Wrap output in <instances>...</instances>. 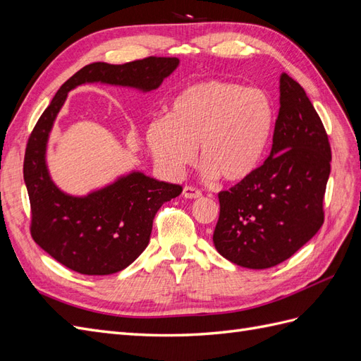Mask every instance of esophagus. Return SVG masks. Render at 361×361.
<instances>
[{
  "instance_id": "obj_1",
  "label": "esophagus",
  "mask_w": 361,
  "mask_h": 361,
  "mask_svg": "<svg viewBox=\"0 0 361 361\" xmlns=\"http://www.w3.org/2000/svg\"><path fill=\"white\" fill-rule=\"evenodd\" d=\"M183 197L185 199H190V200H195V199H200L202 197V192L194 188V187H185L183 188Z\"/></svg>"
}]
</instances>
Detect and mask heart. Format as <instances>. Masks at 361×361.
I'll return each instance as SVG.
<instances>
[{
    "label": "heart",
    "instance_id": "1",
    "mask_svg": "<svg viewBox=\"0 0 361 361\" xmlns=\"http://www.w3.org/2000/svg\"><path fill=\"white\" fill-rule=\"evenodd\" d=\"M274 129V110L259 89L209 80L185 87L167 117L152 120L147 146L169 176H180L194 162L195 149L206 178L239 183L264 162Z\"/></svg>",
    "mask_w": 361,
    "mask_h": 361
}]
</instances>
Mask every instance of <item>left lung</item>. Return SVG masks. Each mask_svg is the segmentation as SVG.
<instances>
[{
  "label": "left lung",
  "mask_w": 361,
  "mask_h": 361,
  "mask_svg": "<svg viewBox=\"0 0 361 361\" xmlns=\"http://www.w3.org/2000/svg\"><path fill=\"white\" fill-rule=\"evenodd\" d=\"M280 110L271 154L253 176L218 194V253L250 269L289 259L318 233L331 149L302 87L280 75Z\"/></svg>",
  "instance_id": "1"
}]
</instances>
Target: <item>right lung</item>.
I'll return each mask as SVG.
<instances>
[{
	"label": "right lung",
	"instance_id": "add662e5",
	"mask_svg": "<svg viewBox=\"0 0 361 361\" xmlns=\"http://www.w3.org/2000/svg\"><path fill=\"white\" fill-rule=\"evenodd\" d=\"M179 59L149 57L126 64L92 63L64 82L40 116L28 140L24 180L36 244L66 268L85 276H108L129 267L146 250L152 223L162 203L182 192L180 185L158 180L140 170L84 195L54 182L47 159L48 141L69 92L84 84L157 90L178 69Z\"/></svg>",
	"mask_w": 361,
	"mask_h": 361
}]
</instances>
